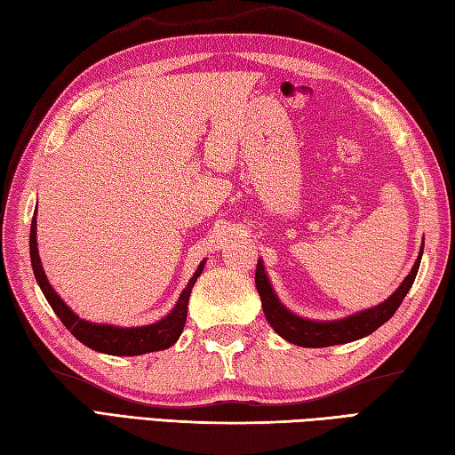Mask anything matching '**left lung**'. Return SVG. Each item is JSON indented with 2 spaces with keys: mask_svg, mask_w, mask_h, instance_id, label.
I'll list each match as a JSON object with an SVG mask.
<instances>
[{
  "mask_svg": "<svg viewBox=\"0 0 455 455\" xmlns=\"http://www.w3.org/2000/svg\"><path fill=\"white\" fill-rule=\"evenodd\" d=\"M422 260V251L420 256L416 258L411 274L406 275L404 282L400 283L396 291L388 299L382 301V304L359 311V314L335 319V322H311V319H304L296 314H291L288 307L282 306V301L275 296L268 275L264 272L262 260L256 264V290L260 293L264 315L268 319V323L274 327V331L278 333L283 339L299 345V347H331V345H341V343H351L357 341L361 337L371 335L375 329H379L382 323H387L390 317L395 315V311L403 304L406 298L408 290L412 288L414 278L420 268Z\"/></svg>",
  "mask_w": 455,
  "mask_h": 455,
  "instance_id": "left-lung-1",
  "label": "left lung"
}]
</instances>
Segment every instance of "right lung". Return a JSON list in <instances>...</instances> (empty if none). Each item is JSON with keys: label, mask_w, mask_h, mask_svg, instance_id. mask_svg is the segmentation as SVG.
Segmentation results:
<instances>
[{"label": "right lung", "mask_w": 455, "mask_h": 455, "mask_svg": "<svg viewBox=\"0 0 455 455\" xmlns=\"http://www.w3.org/2000/svg\"><path fill=\"white\" fill-rule=\"evenodd\" d=\"M37 212V211H35ZM29 252H31V266L35 280H37L41 291L47 298L49 306L59 315L70 333H73L80 343H84L91 349L106 355H116V357H133V355H146L154 351L169 349L177 339L185 327L187 319V306H189V296L195 286V282L201 275L204 268V260L199 264L197 272L187 283V288L181 291L180 301H177L172 314L165 315L159 322L144 325V327H116V325H102V323H91L80 319L73 309H70L65 301H62L57 291L51 288L47 275L43 272V264L37 251V219L31 220V233H29Z\"/></svg>", "instance_id": "obj_1"}]
</instances>
